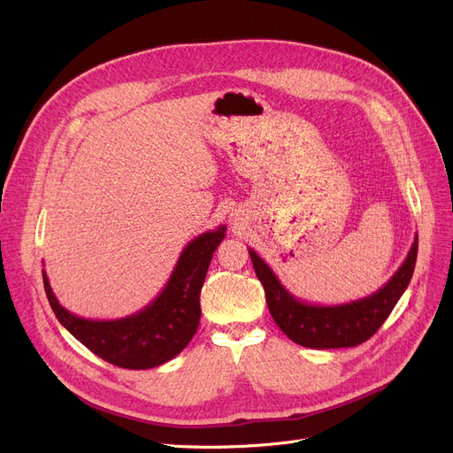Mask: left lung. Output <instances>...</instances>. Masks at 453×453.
Segmentation results:
<instances>
[{"instance_id": "1", "label": "left lung", "mask_w": 453, "mask_h": 453, "mask_svg": "<svg viewBox=\"0 0 453 453\" xmlns=\"http://www.w3.org/2000/svg\"><path fill=\"white\" fill-rule=\"evenodd\" d=\"M417 252L418 235H415L400 269L376 293L347 304L319 306L291 295L280 284L273 269L249 249L254 273L265 289L267 306L278 328L306 349H344L371 339L407 289L415 271Z\"/></svg>"}]
</instances>
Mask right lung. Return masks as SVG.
<instances>
[{"label": "right lung", "mask_w": 453, "mask_h": 453, "mask_svg": "<svg viewBox=\"0 0 453 453\" xmlns=\"http://www.w3.org/2000/svg\"><path fill=\"white\" fill-rule=\"evenodd\" d=\"M225 232L226 226L221 225L191 240L160 295L134 315L114 320L73 315L58 304L48 274L42 271L50 306L60 325L101 359L131 371L158 367L179 356L199 328L201 289Z\"/></svg>", "instance_id": "add662e5"}]
</instances>
